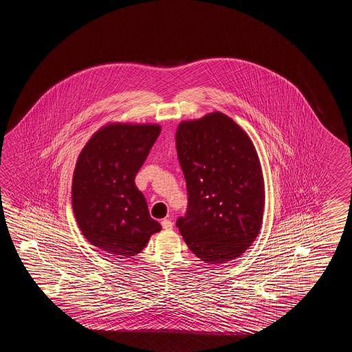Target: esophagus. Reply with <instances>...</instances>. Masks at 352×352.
<instances>
[{
	"label": "esophagus",
	"instance_id": "obj_1",
	"mask_svg": "<svg viewBox=\"0 0 352 352\" xmlns=\"http://www.w3.org/2000/svg\"><path fill=\"white\" fill-rule=\"evenodd\" d=\"M161 225H162V228H164L165 230H171L173 228V221L168 220V219H164V220L161 221Z\"/></svg>",
	"mask_w": 352,
	"mask_h": 352
}]
</instances>
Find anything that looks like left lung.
Segmentation results:
<instances>
[{
  "mask_svg": "<svg viewBox=\"0 0 352 352\" xmlns=\"http://www.w3.org/2000/svg\"><path fill=\"white\" fill-rule=\"evenodd\" d=\"M176 151L187 209L176 221L187 247L204 262L238 258L258 236L264 182L254 146L228 116L211 113L181 122Z\"/></svg>",
  "mask_w": 352,
  "mask_h": 352,
  "instance_id": "left-lung-1",
  "label": "left lung"
}]
</instances>
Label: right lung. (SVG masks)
Wrapping results in <instances>:
<instances>
[{
    "mask_svg": "<svg viewBox=\"0 0 352 352\" xmlns=\"http://www.w3.org/2000/svg\"><path fill=\"white\" fill-rule=\"evenodd\" d=\"M160 133L155 124H111L98 131L79 155L72 187L75 219L82 235L109 254H138L161 230L135 185Z\"/></svg>",
    "mask_w": 352,
    "mask_h": 352,
    "instance_id": "1",
    "label": "right lung"
}]
</instances>
